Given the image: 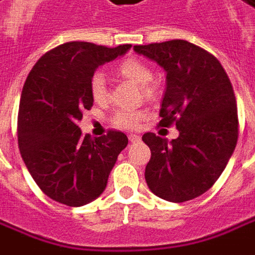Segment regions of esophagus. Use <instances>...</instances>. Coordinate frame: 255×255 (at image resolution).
Listing matches in <instances>:
<instances>
[{"label": "esophagus", "mask_w": 255, "mask_h": 255, "mask_svg": "<svg viewBox=\"0 0 255 255\" xmlns=\"http://www.w3.org/2000/svg\"><path fill=\"white\" fill-rule=\"evenodd\" d=\"M128 139H129L131 142H139L141 141V136L136 134H131L129 136H128Z\"/></svg>", "instance_id": "1"}]
</instances>
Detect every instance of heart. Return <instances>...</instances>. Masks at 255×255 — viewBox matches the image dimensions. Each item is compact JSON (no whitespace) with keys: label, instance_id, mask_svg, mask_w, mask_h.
Masks as SVG:
<instances>
[{"label":"heart","instance_id":"heart-1","mask_svg":"<svg viewBox=\"0 0 255 255\" xmlns=\"http://www.w3.org/2000/svg\"><path fill=\"white\" fill-rule=\"evenodd\" d=\"M116 72L120 77L139 85L142 93L146 99L156 98L157 85L152 81L153 72L145 61L135 58V57H129L117 64ZM89 93H91L92 100L98 105H105L109 100V89H107V84H106V78L100 71H96L92 74L91 79H89ZM143 119H145L143 112L119 110L113 116V124L119 128H124V129H134L141 124Z\"/></svg>","mask_w":255,"mask_h":255}]
</instances>
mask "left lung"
<instances>
[{
  "instance_id": "left-lung-1",
  "label": "left lung",
  "mask_w": 255,
  "mask_h": 255,
  "mask_svg": "<svg viewBox=\"0 0 255 255\" xmlns=\"http://www.w3.org/2000/svg\"><path fill=\"white\" fill-rule=\"evenodd\" d=\"M134 50L166 71L159 126H176L180 132L170 142L153 132L142 135L150 149L145 180L163 200H194L214 186L236 148L239 117L232 82L215 55L190 41Z\"/></svg>"
}]
</instances>
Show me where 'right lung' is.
<instances>
[{
  "label": "right lung",
  "mask_w": 255,
  "mask_h": 255,
  "mask_svg": "<svg viewBox=\"0 0 255 255\" xmlns=\"http://www.w3.org/2000/svg\"><path fill=\"white\" fill-rule=\"evenodd\" d=\"M129 47L64 43L41 55L26 78L18 112L19 150L33 180L51 200L82 207L105 191L127 135L109 129L93 139L82 135L78 121L93 106L89 79L95 69Z\"/></svg>",
  "instance_id": "1"
}]
</instances>
